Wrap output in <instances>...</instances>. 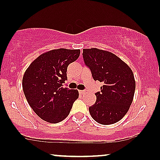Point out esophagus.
<instances>
[{
	"label": "esophagus",
	"mask_w": 160,
	"mask_h": 160,
	"mask_svg": "<svg viewBox=\"0 0 160 160\" xmlns=\"http://www.w3.org/2000/svg\"><path fill=\"white\" fill-rule=\"evenodd\" d=\"M78 92H79V94H84L85 92V90H79L78 91Z\"/></svg>",
	"instance_id": "34e87169"
}]
</instances>
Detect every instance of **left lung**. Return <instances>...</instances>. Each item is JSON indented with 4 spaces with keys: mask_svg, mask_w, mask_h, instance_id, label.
<instances>
[{
    "mask_svg": "<svg viewBox=\"0 0 160 160\" xmlns=\"http://www.w3.org/2000/svg\"><path fill=\"white\" fill-rule=\"evenodd\" d=\"M83 59L94 81L103 82L101 92L95 93V103L89 107L92 118L101 124L117 123L130 108L136 82L130 68L119 57L105 50L84 49Z\"/></svg>",
    "mask_w": 160,
    "mask_h": 160,
    "instance_id": "obj_1",
    "label": "left lung"
}]
</instances>
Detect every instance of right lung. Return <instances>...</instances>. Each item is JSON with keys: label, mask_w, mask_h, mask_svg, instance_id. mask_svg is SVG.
Returning <instances> with one entry per match:
<instances>
[{"label": "right lung", "mask_w": 160, "mask_h": 160, "mask_svg": "<svg viewBox=\"0 0 160 160\" xmlns=\"http://www.w3.org/2000/svg\"><path fill=\"white\" fill-rule=\"evenodd\" d=\"M79 49H53L40 55L30 65L23 77L27 102L41 119L59 123L68 116L78 92L63 88L67 68L79 57Z\"/></svg>", "instance_id": "obj_1"}]
</instances>
